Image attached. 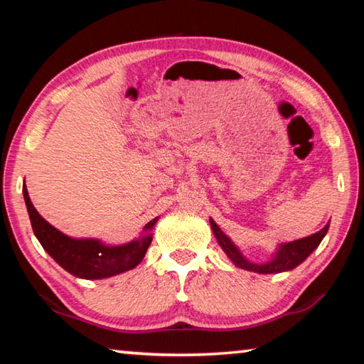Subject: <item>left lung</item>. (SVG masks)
I'll list each match as a JSON object with an SVG mask.
<instances>
[{"label": "left lung", "mask_w": 364, "mask_h": 364, "mask_svg": "<svg viewBox=\"0 0 364 364\" xmlns=\"http://www.w3.org/2000/svg\"><path fill=\"white\" fill-rule=\"evenodd\" d=\"M210 226L213 230V234L218 239L221 249L226 252V255L231 258V262L236 264V267L247 271H254V273H262V274L281 273V271H289L295 267H299V264L318 247L319 242L323 241V237L329 230V225H326L321 231L311 234V236H306L304 239H299V241L281 245L279 252L276 254L273 260L264 264H255L245 260V258L241 255V252L237 250L236 245L230 241V237L225 236V232L220 230L218 225L215 223L213 220H210Z\"/></svg>", "instance_id": "1"}]
</instances>
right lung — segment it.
I'll list each match as a JSON object with an SVG mask.
<instances>
[{"label": "right lung", "mask_w": 364, "mask_h": 364, "mask_svg": "<svg viewBox=\"0 0 364 364\" xmlns=\"http://www.w3.org/2000/svg\"><path fill=\"white\" fill-rule=\"evenodd\" d=\"M22 191L35 236L38 237L43 249L70 274L83 279L109 278V276L134 268L144 258L146 250L152 241L149 234L139 237L138 241L119 245V247H107L93 239H85V241L72 239L59 232L35 210L30 202L26 184ZM156 221L157 218L149 221L144 230H151Z\"/></svg>", "instance_id": "1"}]
</instances>
